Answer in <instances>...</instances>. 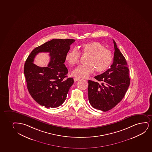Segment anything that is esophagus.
Masks as SVG:
<instances>
[{"label":"esophagus","mask_w":152,"mask_h":152,"mask_svg":"<svg viewBox=\"0 0 152 152\" xmlns=\"http://www.w3.org/2000/svg\"><path fill=\"white\" fill-rule=\"evenodd\" d=\"M80 79V78H74V81H75V82H76V81H78Z\"/></svg>","instance_id":"esophagus-1"}]
</instances>
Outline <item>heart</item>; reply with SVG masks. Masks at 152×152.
I'll list each match as a JSON object with an SVG mask.
<instances>
[{"mask_svg": "<svg viewBox=\"0 0 152 152\" xmlns=\"http://www.w3.org/2000/svg\"><path fill=\"white\" fill-rule=\"evenodd\" d=\"M81 53L88 55L86 64L79 66L74 69L72 74L76 77L86 78L94 72L95 69L101 73L108 69L113 61L111 51L98 42L84 43L81 47ZM80 53L77 49H72L66 54V59L68 64L74 66L78 63L80 59Z\"/></svg>", "mask_w": 152, "mask_h": 152, "instance_id": "b5f03b06", "label": "heart"}]
</instances>
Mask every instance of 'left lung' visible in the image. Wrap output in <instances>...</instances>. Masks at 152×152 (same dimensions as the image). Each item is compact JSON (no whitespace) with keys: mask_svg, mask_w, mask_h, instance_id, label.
<instances>
[{"mask_svg":"<svg viewBox=\"0 0 152 152\" xmlns=\"http://www.w3.org/2000/svg\"><path fill=\"white\" fill-rule=\"evenodd\" d=\"M113 40L115 52L111 68L88 80V101L94 108L103 112L110 110L124 98L130 84L129 69L126 59Z\"/></svg>","mask_w":152,"mask_h":152,"instance_id":"left-lung-1","label":"left lung"}]
</instances>
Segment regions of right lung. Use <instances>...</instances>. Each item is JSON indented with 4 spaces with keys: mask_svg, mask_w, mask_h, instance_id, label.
Returning a JSON list of instances; mask_svg holds the SVG:
<instances>
[{
    "mask_svg": "<svg viewBox=\"0 0 152 152\" xmlns=\"http://www.w3.org/2000/svg\"><path fill=\"white\" fill-rule=\"evenodd\" d=\"M75 40L55 39L48 41L31 52L26 59L24 74L27 88L32 97L40 105L47 108L58 107L66 99L73 78H68V70L64 64ZM48 52L50 61L46 67H40L33 63L39 52Z\"/></svg>",
    "mask_w": 152,
    "mask_h": 152,
    "instance_id": "obj_1",
    "label": "right lung"
}]
</instances>
